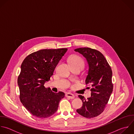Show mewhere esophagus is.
Instances as JSON below:
<instances>
[{
  "instance_id": "34e87169",
  "label": "esophagus",
  "mask_w": 134,
  "mask_h": 134,
  "mask_svg": "<svg viewBox=\"0 0 134 134\" xmlns=\"http://www.w3.org/2000/svg\"><path fill=\"white\" fill-rule=\"evenodd\" d=\"M66 97H67V98H69L71 99H74L75 98V96L72 94H70V93H67L66 94Z\"/></svg>"
}]
</instances>
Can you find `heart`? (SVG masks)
<instances>
[{"instance_id":"obj_1","label":"heart","mask_w":134,"mask_h":134,"mask_svg":"<svg viewBox=\"0 0 134 134\" xmlns=\"http://www.w3.org/2000/svg\"><path fill=\"white\" fill-rule=\"evenodd\" d=\"M69 63L71 66H79L82 69L85 66V63L82 59L78 56L71 57L69 59Z\"/></svg>"}]
</instances>
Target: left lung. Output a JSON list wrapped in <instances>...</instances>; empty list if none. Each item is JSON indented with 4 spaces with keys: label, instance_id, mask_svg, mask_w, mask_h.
I'll return each instance as SVG.
<instances>
[{
    "label": "left lung",
    "instance_id": "8db88e82",
    "mask_svg": "<svg viewBox=\"0 0 134 134\" xmlns=\"http://www.w3.org/2000/svg\"><path fill=\"white\" fill-rule=\"evenodd\" d=\"M81 54L88 65L86 84L90 86L91 97L87 100L81 95L78 97L82 100V106L77 112L84 117L91 118L103 112L113 92L112 70L106 59L99 51L84 47L74 50Z\"/></svg>",
    "mask_w": 134,
    "mask_h": 134
}]
</instances>
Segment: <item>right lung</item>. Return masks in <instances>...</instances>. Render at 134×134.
<instances>
[{
  "label": "right lung",
  "mask_w": 134,
  "mask_h": 134,
  "mask_svg": "<svg viewBox=\"0 0 134 134\" xmlns=\"http://www.w3.org/2000/svg\"><path fill=\"white\" fill-rule=\"evenodd\" d=\"M67 51V48L40 50L28 55L21 64L17 80L20 100L36 117L47 118L54 114L65 96L63 92L55 93L44 85L50 80Z\"/></svg>",
  "instance_id": "right-lung-1"
}]
</instances>
